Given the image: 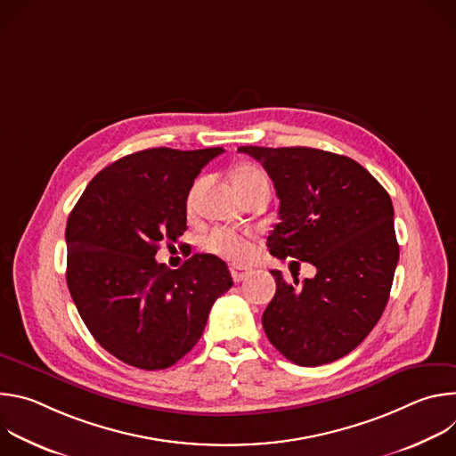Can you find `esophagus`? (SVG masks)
Segmentation results:
<instances>
[{"instance_id": "esophagus-1", "label": "esophagus", "mask_w": 456, "mask_h": 456, "mask_svg": "<svg viewBox=\"0 0 456 456\" xmlns=\"http://www.w3.org/2000/svg\"><path fill=\"white\" fill-rule=\"evenodd\" d=\"M250 274V271H247V269H240V267H231V276H232V280H234V283H240V281H243L247 276Z\"/></svg>"}]
</instances>
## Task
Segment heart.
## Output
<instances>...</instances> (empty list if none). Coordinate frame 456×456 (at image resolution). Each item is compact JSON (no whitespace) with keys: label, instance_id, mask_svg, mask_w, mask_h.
Returning <instances> with one entry per match:
<instances>
[{"label":"heart","instance_id":"obj_1","mask_svg":"<svg viewBox=\"0 0 456 456\" xmlns=\"http://www.w3.org/2000/svg\"><path fill=\"white\" fill-rule=\"evenodd\" d=\"M232 183H234L240 197H243L245 192H248L250 189H254L257 185H269V180H267V175L259 167L243 166L234 173ZM199 187H200V182L192 187V191L189 194V206L192 204L194 192H197ZM204 247L209 252H213V254L227 259V262L236 264V265H243L252 257L250 240L247 236H241V234L231 232V231H224V229H215L209 234H206Z\"/></svg>","mask_w":456,"mask_h":456}]
</instances>
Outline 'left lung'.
Instances as JSON below:
<instances>
[{"label": "left lung", "mask_w": 456, "mask_h": 456, "mask_svg": "<svg viewBox=\"0 0 456 456\" xmlns=\"http://www.w3.org/2000/svg\"><path fill=\"white\" fill-rule=\"evenodd\" d=\"M238 151L262 164L276 187L271 254L317 269L312 280L294 274V283L271 271L276 294L262 317L265 334L299 366L334 362L364 341L386 308L399 262L392 199L345 155L301 146Z\"/></svg>", "instance_id": "1"}]
</instances>
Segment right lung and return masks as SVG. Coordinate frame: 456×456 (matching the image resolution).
Instances as JSON below:
<instances>
[{"label": "right lung", "mask_w": 456, "mask_h": 456, "mask_svg": "<svg viewBox=\"0 0 456 456\" xmlns=\"http://www.w3.org/2000/svg\"><path fill=\"white\" fill-rule=\"evenodd\" d=\"M224 148H151L104 167L67 224V283L95 341L122 362L164 370L202 338L213 303L232 287L215 254H192L171 271L162 241L187 229V194Z\"/></svg>", "instance_id": "1"}]
</instances>
